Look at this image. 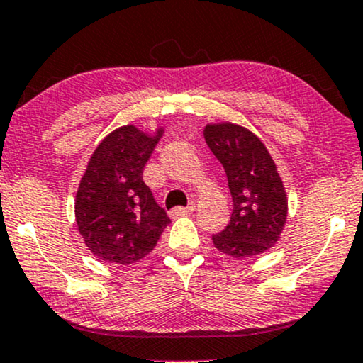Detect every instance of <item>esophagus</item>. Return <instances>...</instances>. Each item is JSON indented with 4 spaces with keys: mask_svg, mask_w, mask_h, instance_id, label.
Returning a JSON list of instances; mask_svg holds the SVG:
<instances>
[{
    "mask_svg": "<svg viewBox=\"0 0 363 363\" xmlns=\"http://www.w3.org/2000/svg\"><path fill=\"white\" fill-rule=\"evenodd\" d=\"M193 210H195V206H177V208H173L170 211V216L172 218H178V216H186V215H191Z\"/></svg>",
    "mask_w": 363,
    "mask_h": 363,
    "instance_id": "34e87169",
    "label": "esophagus"
}]
</instances>
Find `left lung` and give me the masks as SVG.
Segmentation results:
<instances>
[{"label": "left lung", "instance_id": "1", "mask_svg": "<svg viewBox=\"0 0 363 363\" xmlns=\"http://www.w3.org/2000/svg\"><path fill=\"white\" fill-rule=\"evenodd\" d=\"M205 141L223 164L233 199L230 223L211 237L215 248L233 258L262 255L279 242L286 223L284 182L263 141L235 123L206 125Z\"/></svg>", "mask_w": 363, "mask_h": 363}]
</instances>
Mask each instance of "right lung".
<instances>
[{
	"mask_svg": "<svg viewBox=\"0 0 363 363\" xmlns=\"http://www.w3.org/2000/svg\"><path fill=\"white\" fill-rule=\"evenodd\" d=\"M163 128L148 135L133 125L101 140L79 182L74 216L84 245L98 260L130 265L157 247L170 223L143 182V168Z\"/></svg>",
	"mask_w": 363,
	"mask_h": 363,
	"instance_id": "1",
	"label": "right lung"
}]
</instances>
